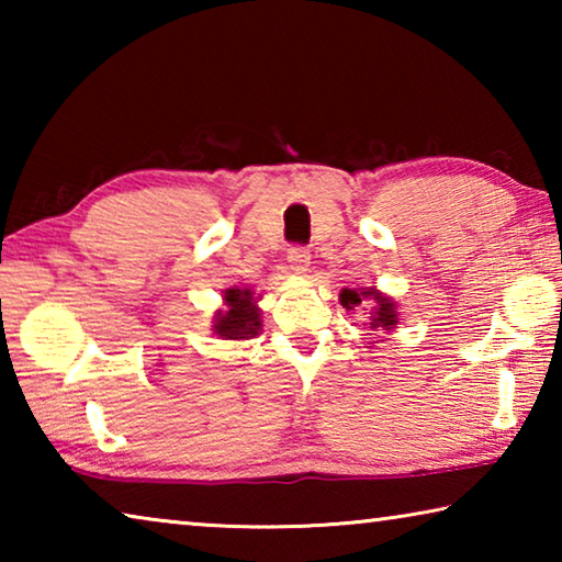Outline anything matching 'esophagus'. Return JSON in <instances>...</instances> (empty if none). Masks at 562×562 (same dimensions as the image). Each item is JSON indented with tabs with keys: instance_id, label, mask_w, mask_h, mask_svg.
Segmentation results:
<instances>
[{
	"instance_id": "obj_1",
	"label": "esophagus",
	"mask_w": 562,
	"mask_h": 562,
	"mask_svg": "<svg viewBox=\"0 0 562 562\" xmlns=\"http://www.w3.org/2000/svg\"><path fill=\"white\" fill-rule=\"evenodd\" d=\"M288 262L294 272H307L310 268V250L304 245H290Z\"/></svg>"
}]
</instances>
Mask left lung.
Returning a JSON list of instances; mask_svg holds the SVG:
<instances>
[{"instance_id":"1","label":"left lung","mask_w":562,"mask_h":562,"mask_svg":"<svg viewBox=\"0 0 562 562\" xmlns=\"http://www.w3.org/2000/svg\"><path fill=\"white\" fill-rule=\"evenodd\" d=\"M339 300H341V304H345L347 310H355L357 304H361V300H374V317H372V322H369V325H372V329H376V327H382V329H394V325H396V310H394V302L389 300V297H384V294H379V292H374V290H367V292H357V290H345L339 294Z\"/></svg>"}]
</instances>
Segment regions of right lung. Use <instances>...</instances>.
<instances>
[{"label": "right lung", "instance_id": "right-lung-1", "mask_svg": "<svg viewBox=\"0 0 562 562\" xmlns=\"http://www.w3.org/2000/svg\"><path fill=\"white\" fill-rule=\"evenodd\" d=\"M227 310L217 312L215 335L223 339H247L260 331V310L255 307L250 290H227Z\"/></svg>", "mask_w": 562, "mask_h": 562}]
</instances>
